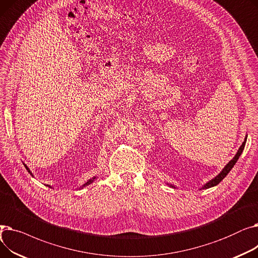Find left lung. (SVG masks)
Here are the masks:
<instances>
[{
    "label": "left lung",
    "instance_id": "obj_1",
    "mask_svg": "<svg viewBox=\"0 0 258 258\" xmlns=\"http://www.w3.org/2000/svg\"><path fill=\"white\" fill-rule=\"evenodd\" d=\"M246 141H247V137L245 138V141L242 142V144L240 145V147H239V150L237 151V153H236V155L234 156V158L229 162V163L224 167V169L221 171V173H219V175H216V177L214 178V179H212L211 181H209L208 183H206L204 186H203L202 188L204 189V188H210V187H213V186H215V185H218L221 181H223V179L226 177V175L230 172V170L232 169V167L235 165V163L237 162V160H238V158L240 157V155H241V153H242V151H243V148H245V145H246ZM172 186V185H171ZM173 187V186H172Z\"/></svg>",
    "mask_w": 258,
    "mask_h": 258
}]
</instances>
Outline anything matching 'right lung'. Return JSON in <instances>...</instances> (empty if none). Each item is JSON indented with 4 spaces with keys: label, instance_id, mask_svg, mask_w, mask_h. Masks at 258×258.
Here are the masks:
<instances>
[{
    "label": "right lung",
    "instance_id": "add662e5",
    "mask_svg": "<svg viewBox=\"0 0 258 258\" xmlns=\"http://www.w3.org/2000/svg\"><path fill=\"white\" fill-rule=\"evenodd\" d=\"M25 167H26V169H27V170H28V171H29V172H30V170H29V168H28V167H27V166H26V165H25ZM30 173H31V172H30ZM94 180H95V177H94V178H93V179H90V180H89V181H88V182H87V183H86V184H84V185H83V187H86V186H87V185H90V184H91V183H92V182H93V181H94Z\"/></svg>",
    "mask_w": 258,
    "mask_h": 258
}]
</instances>
